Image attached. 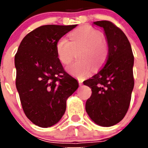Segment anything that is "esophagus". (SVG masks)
<instances>
[{
  "label": "esophagus",
  "instance_id": "34e87169",
  "mask_svg": "<svg viewBox=\"0 0 148 148\" xmlns=\"http://www.w3.org/2000/svg\"><path fill=\"white\" fill-rule=\"evenodd\" d=\"M79 84L80 85V86H81V85H82V80H79Z\"/></svg>",
  "mask_w": 148,
  "mask_h": 148
}]
</instances>
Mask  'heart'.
Listing matches in <instances>:
<instances>
[{"label":"heart","instance_id":"obj_1","mask_svg":"<svg viewBox=\"0 0 148 148\" xmlns=\"http://www.w3.org/2000/svg\"><path fill=\"white\" fill-rule=\"evenodd\" d=\"M70 40L65 37L59 38L56 44V52L59 62L68 64L74 57V49H82L78 54L80 60L66 67L71 75L84 79L92 73V64L98 69L105 63L108 46L99 30L89 26H82L70 34Z\"/></svg>","mask_w":148,"mask_h":148}]
</instances>
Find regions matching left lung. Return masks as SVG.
Masks as SVG:
<instances>
[{
	"mask_svg": "<svg viewBox=\"0 0 148 148\" xmlns=\"http://www.w3.org/2000/svg\"><path fill=\"white\" fill-rule=\"evenodd\" d=\"M104 28L108 55L104 66L84 84L92 89L86 111L92 121L102 127L120 122L127 112L134 87V56L127 38L109 21L94 22Z\"/></svg>",
	"mask_w": 148,
	"mask_h": 148,
	"instance_id": "1",
	"label": "left lung"
}]
</instances>
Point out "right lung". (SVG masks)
I'll list each match as a JSON object with an SVG mask.
<instances>
[{"mask_svg": "<svg viewBox=\"0 0 148 148\" xmlns=\"http://www.w3.org/2000/svg\"><path fill=\"white\" fill-rule=\"evenodd\" d=\"M77 25H45L23 38L15 55L16 86L22 108L34 125L48 127L64 114L66 99L78 82L66 72L58 59V40Z\"/></svg>", "mask_w": 148, "mask_h": 148, "instance_id": "obj_1", "label": "right lung"}]
</instances>
